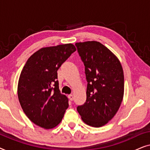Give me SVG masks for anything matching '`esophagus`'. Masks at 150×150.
Listing matches in <instances>:
<instances>
[{
	"instance_id": "1",
	"label": "esophagus",
	"mask_w": 150,
	"mask_h": 150,
	"mask_svg": "<svg viewBox=\"0 0 150 150\" xmlns=\"http://www.w3.org/2000/svg\"><path fill=\"white\" fill-rule=\"evenodd\" d=\"M68 98H69V100H70V101H72V100H74V96H73V95H69L68 96Z\"/></svg>"
}]
</instances>
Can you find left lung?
Returning <instances> with one entry per match:
<instances>
[{
	"instance_id": "obj_1",
	"label": "left lung",
	"mask_w": 150,
	"mask_h": 150,
	"mask_svg": "<svg viewBox=\"0 0 150 150\" xmlns=\"http://www.w3.org/2000/svg\"><path fill=\"white\" fill-rule=\"evenodd\" d=\"M85 65L87 99L77 110L85 124L105 125L115 116L122 102L124 76L122 65L113 53L98 42L76 43Z\"/></svg>"
}]
</instances>
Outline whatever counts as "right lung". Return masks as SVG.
Here are the masks:
<instances>
[{"label":"right lung","mask_w":150,"mask_h":150,"mask_svg":"<svg viewBox=\"0 0 150 150\" xmlns=\"http://www.w3.org/2000/svg\"><path fill=\"white\" fill-rule=\"evenodd\" d=\"M75 51L71 44L41 48L21 71L18 86L20 105L28 118L42 128L57 126L68 107V99L59 91L57 70Z\"/></svg>","instance_id":"1"}]
</instances>
